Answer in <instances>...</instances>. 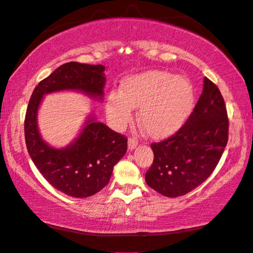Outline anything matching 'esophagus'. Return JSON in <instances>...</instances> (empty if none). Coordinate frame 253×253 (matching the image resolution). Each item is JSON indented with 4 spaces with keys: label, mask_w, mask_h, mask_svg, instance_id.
I'll return each instance as SVG.
<instances>
[{
    "label": "esophagus",
    "mask_w": 253,
    "mask_h": 253,
    "mask_svg": "<svg viewBox=\"0 0 253 253\" xmlns=\"http://www.w3.org/2000/svg\"><path fill=\"white\" fill-rule=\"evenodd\" d=\"M138 145V141L135 140L134 138H130L129 141H127V148H129V151H133V149L137 147Z\"/></svg>",
    "instance_id": "obj_1"
}]
</instances>
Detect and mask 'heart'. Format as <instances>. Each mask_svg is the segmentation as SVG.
<instances>
[{"instance_id":"obj_1","label":"heart","mask_w":253,"mask_h":253,"mask_svg":"<svg viewBox=\"0 0 253 253\" xmlns=\"http://www.w3.org/2000/svg\"><path fill=\"white\" fill-rule=\"evenodd\" d=\"M195 94L187 78L169 72L148 71L126 78L120 90L106 99V114L116 129H122L139 109V122L152 139H166L186 122L194 107Z\"/></svg>"}]
</instances>
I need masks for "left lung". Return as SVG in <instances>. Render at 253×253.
<instances>
[{
	"label": "left lung",
	"instance_id": "1",
	"mask_svg": "<svg viewBox=\"0 0 253 253\" xmlns=\"http://www.w3.org/2000/svg\"><path fill=\"white\" fill-rule=\"evenodd\" d=\"M228 141V119L220 91L204 78L194 111L178 132L152 144L154 161L145 174L149 187L167 197L192 192L210 177Z\"/></svg>",
	"mask_w": 253,
	"mask_h": 253
}]
</instances>
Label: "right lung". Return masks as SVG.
Masks as SVG:
<instances>
[{
    "label": "right lung",
    "instance_id": "1",
    "mask_svg": "<svg viewBox=\"0 0 253 253\" xmlns=\"http://www.w3.org/2000/svg\"><path fill=\"white\" fill-rule=\"evenodd\" d=\"M105 84V66L71 61L38 84L27 107L25 140L29 156L51 186L76 199L92 196L108 184L114 166L126 153V138L89 114L71 144L53 147L40 132L39 109L45 94L61 91L102 101Z\"/></svg>",
    "mask_w": 253,
    "mask_h": 253
}]
</instances>
